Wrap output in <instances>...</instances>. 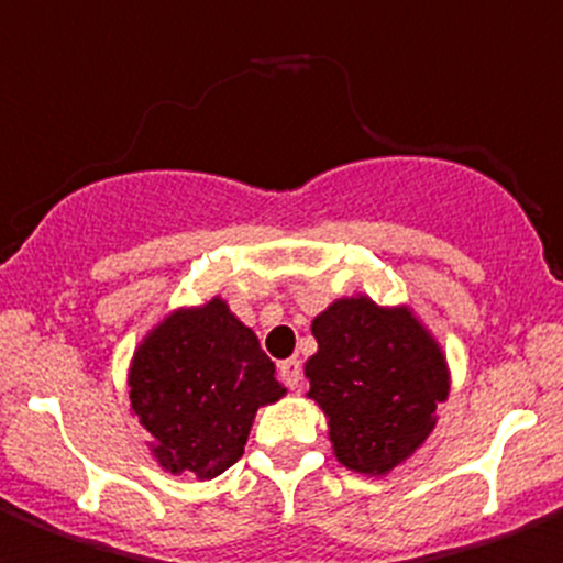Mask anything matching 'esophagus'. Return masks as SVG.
<instances>
[{
	"label": "esophagus",
	"mask_w": 563,
	"mask_h": 563,
	"mask_svg": "<svg viewBox=\"0 0 563 563\" xmlns=\"http://www.w3.org/2000/svg\"><path fill=\"white\" fill-rule=\"evenodd\" d=\"M278 377H282V383H285L287 389H301L305 386V369H301V361H296V357H287V361L278 363Z\"/></svg>",
	"instance_id": "1"
}]
</instances>
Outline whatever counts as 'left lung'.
<instances>
[{
    "instance_id": "1",
    "label": "left lung",
    "mask_w": 563,
    "mask_h": 563,
    "mask_svg": "<svg viewBox=\"0 0 563 563\" xmlns=\"http://www.w3.org/2000/svg\"><path fill=\"white\" fill-rule=\"evenodd\" d=\"M310 397L330 417L335 456L361 474H386L415 454L449 397V369L406 310L343 298L312 321Z\"/></svg>"
}]
</instances>
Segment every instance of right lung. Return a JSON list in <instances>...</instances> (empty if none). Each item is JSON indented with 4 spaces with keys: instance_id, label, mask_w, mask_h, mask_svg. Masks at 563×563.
<instances>
[{
    "instance_id": "add662e5",
    "label": "right lung",
    "mask_w": 563,
    "mask_h": 563,
    "mask_svg": "<svg viewBox=\"0 0 563 563\" xmlns=\"http://www.w3.org/2000/svg\"><path fill=\"white\" fill-rule=\"evenodd\" d=\"M276 366L225 301L166 318L143 341L129 400L172 474L211 479L245 454L258 406L285 395Z\"/></svg>"
}]
</instances>
